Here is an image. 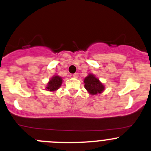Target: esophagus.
Returning <instances> with one entry per match:
<instances>
[{"label":"esophagus","mask_w":151,"mask_h":151,"mask_svg":"<svg viewBox=\"0 0 151 151\" xmlns=\"http://www.w3.org/2000/svg\"><path fill=\"white\" fill-rule=\"evenodd\" d=\"M78 77H79L78 73H74V74H73V77H74V78H78Z\"/></svg>","instance_id":"1"}]
</instances>
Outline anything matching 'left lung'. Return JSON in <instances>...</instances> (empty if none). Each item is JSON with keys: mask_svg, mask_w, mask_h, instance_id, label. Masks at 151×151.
I'll use <instances>...</instances> for the list:
<instances>
[{"mask_svg": "<svg viewBox=\"0 0 151 151\" xmlns=\"http://www.w3.org/2000/svg\"><path fill=\"white\" fill-rule=\"evenodd\" d=\"M84 83L85 88L91 94L95 95L102 93L105 88L103 85L99 82V80L91 74L85 78Z\"/></svg>", "mask_w": 151, "mask_h": 151, "instance_id": "1", "label": "left lung"}]
</instances>
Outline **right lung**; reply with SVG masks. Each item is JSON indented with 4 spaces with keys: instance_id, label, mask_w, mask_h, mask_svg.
Instances as JSON below:
<instances>
[{
    "instance_id": "1",
    "label": "right lung",
    "mask_w": 151,
    "mask_h": 151,
    "mask_svg": "<svg viewBox=\"0 0 151 151\" xmlns=\"http://www.w3.org/2000/svg\"><path fill=\"white\" fill-rule=\"evenodd\" d=\"M62 81L63 80L60 77H59V76H55L49 82L47 87H46V89L50 91H56L57 89H58L60 87L61 84H62Z\"/></svg>"
}]
</instances>
